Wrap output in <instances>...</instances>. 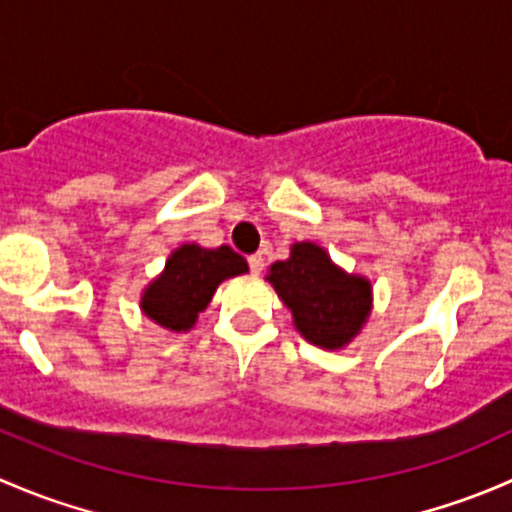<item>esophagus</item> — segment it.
Returning a JSON list of instances; mask_svg holds the SVG:
<instances>
[{
	"label": "esophagus",
	"mask_w": 512,
	"mask_h": 512,
	"mask_svg": "<svg viewBox=\"0 0 512 512\" xmlns=\"http://www.w3.org/2000/svg\"><path fill=\"white\" fill-rule=\"evenodd\" d=\"M247 265H250V270L255 272V275H260V272L265 270V257H262L260 252H257V255H250L247 257Z\"/></svg>",
	"instance_id": "34e87169"
}]
</instances>
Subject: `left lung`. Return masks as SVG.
<instances>
[{"label":"left lung","mask_w":512,"mask_h":512,"mask_svg":"<svg viewBox=\"0 0 512 512\" xmlns=\"http://www.w3.org/2000/svg\"><path fill=\"white\" fill-rule=\"evenodd\" d=\"M267 282L292 312L297 332L322 349L347 347L371 312V282L347 275L314 242H294Z\"/></svg>","instance_id":"8db88e82"}]
</instances>
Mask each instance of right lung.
<instances>
[{"label": "right lung", "instance_id": "right-lung-1", "mask_svg": "<svg viewBox=\"0 0 512 512\" xmlns=\"http://www.w3.org/2000/svg\"><path fill=\"white\" fill-rule=\"evenodd\" d=\"M245 272V257L232 247L208 250L195 242L180 245L168 257L165 270L143 289L141 309L148 319L170 332H188L210 304L220 282Z\"/></svg>", "mask_w": 512, "mask_h": 512}]
</instances>
